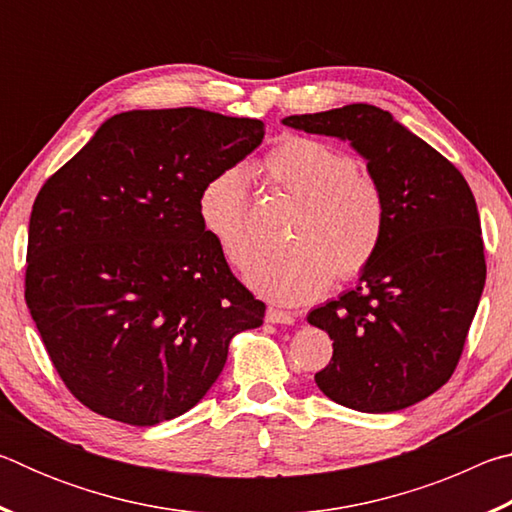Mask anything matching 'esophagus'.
I'll return each mask as SVG.
<instances>
[{
  "label": "esophagus",
  "mask_w": 512,
  "mask_h": 512,
  "mask_svg": "<svg viewBox=\"0 0 512 512\" xmlns=\"http://www.w3.org/2000/svg\"><path fill=\"white\" fill-rule=\"evenodd\" d=\"M266 323H273V325H293V323H296V316L289 314V311L268 307V309H266Z\"/></svg>",
  "instance_id": "1"
}]
</instances>
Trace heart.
<instances>
[{
  "label": "heart",
  "mask_w": 512,
  "mask_h": 512,
  "mask_svg": "<svg viewBox=\"0 0 512 512\" xmlns=\"http://www.w3.org/2000/svg\"><path fill=\"white\" fill-rule=\"evenodd\" d=\"M266 180L298 203L282 253L257 257L246 282L277 305H302L325 293L334 271L352 280L366 271L386 230V201L375 178L339 146L287 137L259 164ZM246 176L223 169L198 192V219L232 266L250 257Z\"/></svg>",
  "instance_id": "1"
}]
</instances>
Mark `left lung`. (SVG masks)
<instances>
[{"instance_id":"left-lung-1","label":"left lung","mask_w":512,"mask_h":512,"mask_svg":"<svg viewBox=\"0 0 512 512\" xmlns=\"http://www.w3.org/2000/svg\"><path fill=\"white\" fill-rule=\"evenodd\" d=\"M282 124L350 142L386 201L384 239L357 287L307 316L334 341L316 384L354 411L406 409L452 377L479 307L485 257L472 189L377 106L352 103Z\"/></svg>"}]
</instances>
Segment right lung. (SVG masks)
Wrapping results in <instances>:
<instances>
[{"mask_svg":"<svg viewBox=\"0 0 512 512\" xmlns=\"http://www.w3.org/2000/svg\"><path fill=\"white\" fill-rule=\"evenodd\" d=\"M264 121L128 110L33 203L27 307L60 379L106 418L153 427L203 400L230 339L266 305L198 219V192L264 140Z\"/></svg>","mask_w":512,"mask_h":512,"instance_id":"add662e5","label":"right lung"}]
</instances>
